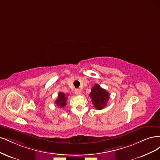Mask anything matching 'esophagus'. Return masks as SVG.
Segmentation results:
<instances>
[{
    "label": "esophagus",
    "instance_id": "obj_1",
    "mask_svg": "<svg viewBox=\"0 0 160 160\" xmlns=\"http://www.w3.org/2000/svg\"><path fill=\"white\" fill-rule=\"evenodd\" d=\"M74 93H75V94H76V96H80V95H81L82 92H81V91H80V90L76 89V90H75V91H74Z\"/></svg>",
    "mask_w": 160,
    "mask_h": 160
}]
</instances>
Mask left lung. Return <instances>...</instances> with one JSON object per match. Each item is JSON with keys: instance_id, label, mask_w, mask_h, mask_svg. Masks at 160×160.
I'll use <instances>...</instances> for the list:
<instances>
[{"instance_id": "8db88e82", "label": "left lung", "mask_w": 160, "mask_h": 160, "mask_svg": "<svg viewBox=\"0 0 160 160\" xmlns=\"http://www.w3.org/2000/svg\"><path fill=\"white\" fill-rule=\"evenodd\" d=\"M89 96L96 110H102L105 108L107 105V102L110 98L109 92L103 89L98 84H94Z\"/></svg>"}]
</instances>
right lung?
I'll return each instance as SVG.
<instances>
[{"label":"right lung","mask_w":160,"mask_h":160,"mask_svg":"<svg viewBox=\"0 0 160 160\" xmlns=\"http://www.w3.org/2000/svg\"><path fill=\"white\" fill-rule=\"evenodd\" d=\"M66 101L67 96L62 92H59L58 98L56 99L55 104L60 108H64L66 105Z\"/></svg>","instance_id":"right-lung-1"}]
</instances>
